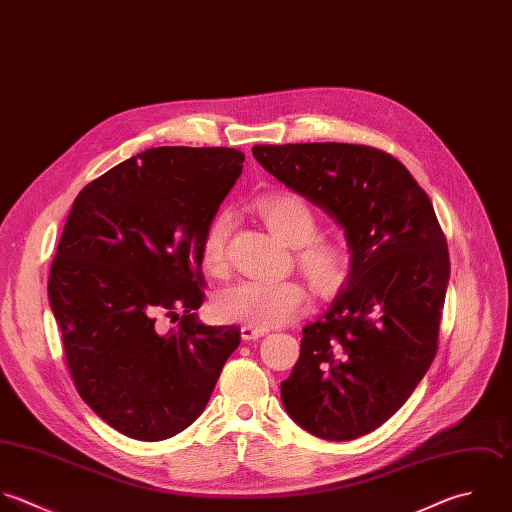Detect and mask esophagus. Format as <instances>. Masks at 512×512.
<instances>
[{"label":"esophagus","instance_id":"esophagus-1","mask_svg":"<svg viewBox=\"0 0 512 512\" xmlns=\"http://www.w3.org/2000/svg\"><path fill=\"white\" fill-rule=\"evenodd\" d=\"M263 335H267V329H257V327H249V325L241 327L243 341H255V339H261Z\"/></svg>","mask_w":512,"mask_h":512}]
</instances>
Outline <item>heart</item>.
I'll return each mask as SVG.
<instances>
[{"label":"heart","instance_id":"heart-1","mask_svg":"<svg viewBox=\"0 0 512 512\" xmlns=\"http://www.w3.org/2000/svg\"><path fill=\"white\" fill-rule=\"evenodd\" d=\"M263 223L285 243L295 247L301 271L323 293L337 291L347 279L351 255L345 243L317 237L319 221L313 209L295 193L263 195L253 205ZM231 215L219 213L203 239L201 263L211 275L227 267V239ZM309 307V291L299 281H239L215 297V313L223 321L257 329L285 325Z\"/></svg>","mask_w":512,"mask_h":512}]
</instances>
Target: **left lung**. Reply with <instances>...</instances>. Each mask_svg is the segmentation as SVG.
I'll return each instance as SVG.
<instances>
[{"label": "left lung", "mask_w": 512, "mask_h": 512, "mask_svg": "<svg viewBox=\"0 0 512 512\" xmlns=\"http://www.w3.org/2000/svg\"><path fill=\"white\" fill-rule=\"evenodd\" d=\"M253 157L343 231L351 271L281 383L287 415L325 441L389 421L429 371L451 263L429 195L385 151L351 143L255 145Z\"/></svg>", "instance_id": "obj_1"}]
</instances>
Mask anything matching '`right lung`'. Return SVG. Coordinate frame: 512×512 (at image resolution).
Segmentation results:
<instances>
[{
    "label": "right lung",
    "instance_id": "1",
    "mask_svg": "<svg viewBox=\"0 0 512 512\" xmlns=\"http://www.w3.org/2000/svg\"><path fill=\"white\" fill-rule=\"evenodd\" d=\"M245 155L229 147L147 149L73 201L47 295L77 393L109 427L163 441L205 409L239 347L237 327L197 319L201 245ZM184 311L167 334L159 312Z\"/></svg>",
    "mask_w": 512,
    "mask_h": 512
}]
</instances>
